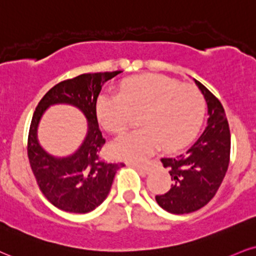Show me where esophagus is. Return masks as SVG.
Segmentation results:
<instances>
[{
	"instance_id": "obj_1",
	"label": "esophagus",
	"mask_w": 256,
	"mask_h": 256,
	"mask_svg": "<svg viewBox=\"0 0 256 256\" xmlns=\"http://www.w3.org/2000/svg\"><path fill=\"white\" fill-rule=\"evenodd\" d=\"M134 167L136 168L138 172H140V173H144V174H149V173H150V167H148V166H138V164H134Z\"/></svg>"
}]
</instances>
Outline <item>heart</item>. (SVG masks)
Here are the masks:
<instances>
[{"label": "heart", "mask_w": 256, "mask_h": 256, "mask_svg": "<svg viewBox=\"0 0 256 256\" xmlns=\"http://www.w3.org/2000/svg\"><path fill=\"white\" fill-rule=\"evenodd\" d=\"M95 112L107 131L122 132L140 116L143 128L116 137L110 152L116 158L142 162L161 146L164 150L184 146L199 131L205 100L198 89L163 75L126 78L119 94H101Z\"/></svg>", "instance_id": "heart-1"}]
</instances>
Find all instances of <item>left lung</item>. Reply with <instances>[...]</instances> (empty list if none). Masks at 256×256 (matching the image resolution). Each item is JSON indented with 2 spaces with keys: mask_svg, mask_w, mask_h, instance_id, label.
I'll list each match as a JSON object with an SVG mask.
<instances>
[{
  "mask_svg": "<svg viewBox=\"0 0 256 256\" xmlns=\"http://www.w3.org/2000/svg\"><path fill=\"white\" fill-rule=\"evenodd\" d=\"M208 104V126L194 144L176 158H161L169 169L172 187L155 199L169 214H184L208 204L220 188L229 167L230 130L220 100L194 80Z\"/></svg>",
  "mask_w": 256,
  "mask_h": 256,
  "instance_id": "obj_1",
  "label": "left lung"
}]
</instances>
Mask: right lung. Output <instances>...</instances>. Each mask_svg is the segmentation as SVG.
Listing matches in <instances>:
<instances>
[{
	"instance_id": "right-lung-1",
	"label": "right lung",
	"mask_w": 256,
	"mask_h": 256,
	"mask_svg": "<svg viewBox=\"0 0 256 256\" xmlns=\"http://www.w3.org/2000/svg\"><path fill=\"white\" fill-rule=\"evenodd\" d=\"M122 72L83 74L52 87L40 100L30 126L27 154L36 184L48 202L72 214L95 210L108 196L113 178L124 163H110L100 158L104 144L98 128L96 100L104 83ZM72 104L88 119V134L79 149L66 158L44 150L38 140V126L46 110L54 104Z\"/></svg>"
}]
</instances>
